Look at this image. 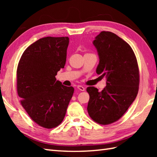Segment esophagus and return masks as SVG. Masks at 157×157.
Listing matches in <instances>:
<instances>
[{
  "label": "esophagus",
  "instance_id": "obj_1",
  "mask_svg": "<svg viewBox=\"0 0 157 157\" xmlns=\"http://www.w3.org/2000/svg\"><path fill=\"white\" fill-rule=\"evenodd\" d=\"M78 89H79L80 91H84L85 90V88L83 87V86H82L80 85L78 86Z\"/></svg>",
  "mask_w": 157,
  "mask_h": 157
}]
</instances>
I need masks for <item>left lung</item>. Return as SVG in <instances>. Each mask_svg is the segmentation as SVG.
Returning a JSON list of instances; mask_svg holds the SVG:
<instances>
[{"label":"left lung","mask_w":157,"mask_h":157,"mask_svg":"<svg viewBox=\"0 0 157 157\" xmlns=\"http://www.w3.org/2000/svg\"><path fill=\"white\" fill-rule=\"evenodd\" d=\"M92 43L99 57L96 73L105 77L106 86L101 92L87 88V110L94 121L107 125L121 118L136 98L140 82L138 62L131 46L114 33L101 32Z\"/></svg>","instance_id":"left-lung-1"}]
</instances>
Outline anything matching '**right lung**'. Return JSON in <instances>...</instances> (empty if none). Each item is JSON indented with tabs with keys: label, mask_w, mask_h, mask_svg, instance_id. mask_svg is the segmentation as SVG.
<instances>
[{
	"label": "right lung",
	"mask_w": 157,
	"mask_h": 157,
	"mask_svg": "<svg viewBox=\"0 0 157 157\" xmlns=\"http://www.w3.org/2000/svg\"><path fill=\"white\" fill-rule=\"evenodd\" d=\"M68 37H45L23 52L17 70V87L21 104L40 126L51 129L61 123L74 92L55 76L64 68Z\"/></svg>",
	"instance_id": "add662e5"
}]
</instances>
